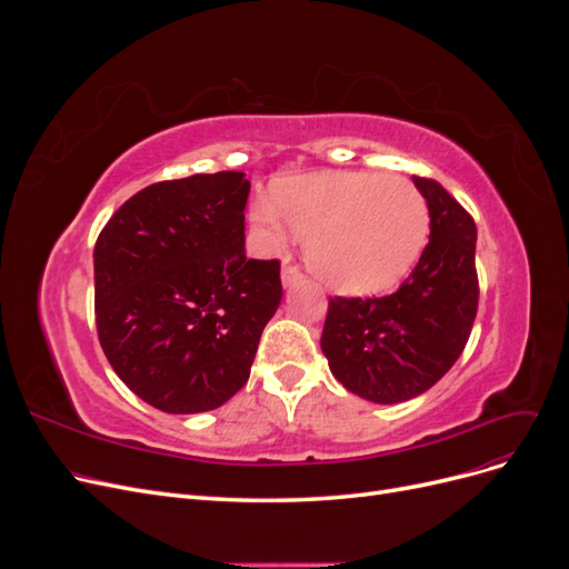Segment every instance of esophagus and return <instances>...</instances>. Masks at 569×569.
Here are the masks:
<instances>
[{
	"mask_svg": "<svg viewBox=\"0 0 569 569\" xmlns=\"http://www.w3.org/2000/svg\"><path fill=\"white\" fill-rule=\"evenodd\" d=\"M301 280H303V272L297 266H291V263L282 266V284L284 287H291V284L301 282Z\"/></svg>",
	"mask_w": 569,
	"mask_h": 569,
	"instance_id": "esophagus-1",
	"label": "esophagus"
}]
</instances>
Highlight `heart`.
Listing matches in <instances>:
<instances>
[{
  "instance_id": "b5f03b06",
  "label": "heart",
  "mask_w": 569,
  "mask_h": 569,
  "mask_svg": "<svg viewBox=\"0 0 569 569\" xmlns=\"http://www.w3.org/2000/svg\"><path fill=\"white\" fill-rule=\"evenodd\" d=\"M287 226L308 234L306 258L318 278L341 295H377L403 280L429 237V209L406 178L339 170L280 184L272 203L251 209L266 249L287 244Z\"/></svg>"
}]
</instances>
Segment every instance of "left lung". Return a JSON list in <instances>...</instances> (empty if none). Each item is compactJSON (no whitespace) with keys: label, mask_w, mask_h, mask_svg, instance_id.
<instances>
[{"label":"left lung","mask_w":569,"mask_h":569,"mask_svg":"<svg viewBox=\"0 0 569 569\" xmlns=\"http://www.w3.org/2000/svg\"><path fill=\"white\" fill-rule=\"evenodd\" d=\"M429 209V242L389 297H335L320 347L332 375L372 403L416 399L453 368L479 303L472 216L429 178H412Z\"/></svg>","instance_id":"left-lung-1"}]
</instances>
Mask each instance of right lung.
<instances>
[{
  "label": "right lung",
  "mask_w": 569,
  "mask_h": 569,
  "mask_svg": "<svg viewBox=\"0 0 569 569\" xmlns=\"http://www.w3.org/2000/svg\"><path fill=\"white\" fill-rule=\"evenodd\" d=\"M249 187L237 170L153 182L97 237L99 343L130 391L163 412L232 399L280 306L278 258L244 253Z\"/></svg>",
  "instance_id": "right-lung-1"
}]
</instances>
